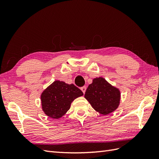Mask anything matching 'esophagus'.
Masks as SVG:
<instances>
[{
  "mask_svg": "<svg viewBox=\"0 0 159 159\" xmlns=\"http://www.w3.org/2000/svg\"><path fill=\"white\" fill-rule=\"evenodd\" d=\"M81 91H83V93H85V90H86V87H85V86H83V87L81 88Z\"/></svg>",
  "mask_w": 159,
  "mask_h": 159,
  "instance_id": "34e87169",
  "label": "esophagus"
}]
</instances>
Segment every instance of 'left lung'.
Wrapping results in <instances>:
<instances>
[{
    "mask_svg": "<svg viewBox=\"0 0 159 159\" xmlns=\"http://www.w3.org/2000/svg\"><path fill=\"white\" fill-rule=\"evenodd\" d=\"M85 98L92 107L103 115H107L116 109L119 104L120 92L103 78H95L89 85Z\"/></svg>",
    "mask_w": 159,
    "mask_h": 159,
    "instance_id": "1",
    "label": "left lung"
}]
</instances>
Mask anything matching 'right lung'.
<instances>
[{
	"label": "right lung",
	"mask_w": 159,
	"mask_h": 159,
	"mask_svg": "<svg viewBox=\"0 0 159 159\" xmlns=\"http://www.w3.org/2000/svg\"><path fill=\"white\" fill-rule=\"evenodd\" d=\"M83 95L75 85L55 81L41 95L42 109L48 117L59 119L70 109L71 102Z\"/></svg>",
	"instance_id": "1"
}]
</instances>
